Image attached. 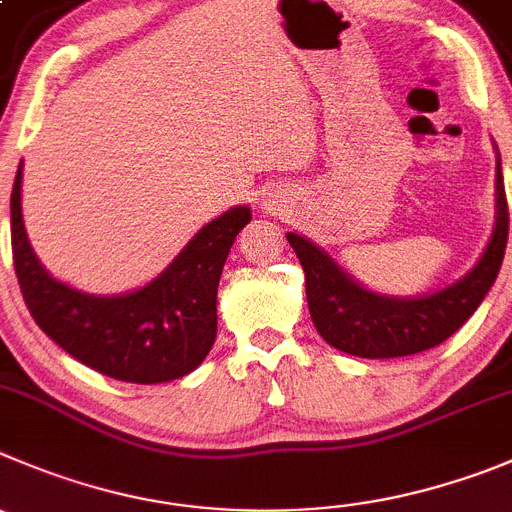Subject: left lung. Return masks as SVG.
Masks as SVG:
<instances>
[{
	"instance_id": "obj_1",
	"label": "left lung",
	"mask_w": 512,
	"mask_h": 512,
	"mask_svg": "<svg viewBox=\"0 0 512 512\" xmlns=\"http://www.w3.org/2000/svg\"><path fill=\"white\" fill-rule=\"evenodd\" d=\"M495 228L480 261L447 289L415 299L374 294L337 261L299 233H286L306 276V301L316 332L339 352L364 359H392L437 347L475 314L498 279L508 246V198L503 173H495Z\"/></svg>"
}]
</instances>
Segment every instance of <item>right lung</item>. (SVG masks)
<instances>
[{
  "label": "right lung",
  "mask_w": 512,
  "mask_h": 512,
  "mask_svg": "<svg viewBox=\"0 0 512 512\" xmlns=\"http://www.w3.org/2000/svg\"><path fill=\"white\" fill-rule=\"evenodd\" d=\"M12 259L29 314L67 354L120 382L160 384L186 377L216 342V294L238 231V206L206 223L178 259L143 289L95 296L52 279L34 256L22 221V163L12 188Z\"/></svg>",
  "instance_id": "obj_1"
}]
</instances>
